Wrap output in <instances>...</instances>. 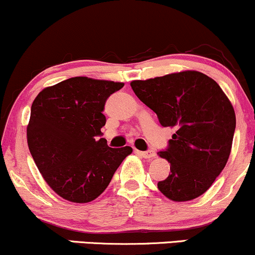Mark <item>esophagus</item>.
<instances>
[{
	"label": "esophagus",
	"mask_w": 255,
	"mask_h": 255,
	"mask_svg": "<svg viewBox=\"0 0 255 255\" xmlns=\"http://www.w3.org/2000/svg\"><path fill=\"white\" fill-rule=\"evenodd\" d=\"M139 153H140V156L146 158V159H147V158H154V157H156V152H154L153 150L141 151V152H139Z\"/></svg>",
	"instance_id": "esophagus-1"
}]
</instances>
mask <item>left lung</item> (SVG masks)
I'll return each instance as SVG.
<instances>
[{"label": "left lung", "instance_id": "8db88e82", "mask_svg": "<svg viewBox=\"0 0 255 255\" xmlns=\"http://www.w3.org/2000/svg\"><path fill=\"white\" fill-rule=\"evenodd\" d=\"M136 97L157 114L160 125L175 128L166 151L170 174L158 189L172 201L203 195L229 159L236 116L233 104L212 78L182 71L130 83Z\"/></svg>", "mask_w": 255, "mask_h": 255}]
</instances>
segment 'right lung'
Segmentation results:
<instances>
[{
	"label": "right lung",
	"instance_id": "add662e5",
	"mask_svg": "<svg viewBox=\"0 0 255 255\" xmlns=\"http://www.w3.org/2000/svg\"><path fill=\"white\" fill-rule=\"evenodd\" d=\"M124 83L75 77L45 87L31 107L27 144L49 187L66 200L85 204L109 186L115 171L133 152L111 148L102 135L108 97Z\"/></svg>",
	"mask_w": 255,
	"mask_h": 255
}]
</instances>
